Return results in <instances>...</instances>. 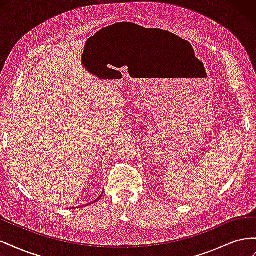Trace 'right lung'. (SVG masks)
Instances as JSON below:
<instances>
[{
    "instance_id": "obj_1",
    "label": "right lung",
    "mask_w": 256,
    "mask_h": 256,
    "mask_svg": "<svg viewBox=\"0 0 256 256\" xmlns=\"http://www.w3.org/2000/svg\"><path fill=\"white\" fill-rule=\"evenodd\" d=\"M100 196H99V198H97V200H99V198H100ZM96 200H95V202H96Z\"/></svg>"
}]
</instances>
